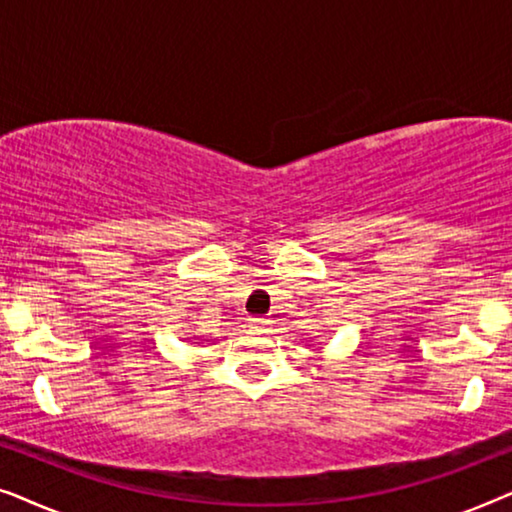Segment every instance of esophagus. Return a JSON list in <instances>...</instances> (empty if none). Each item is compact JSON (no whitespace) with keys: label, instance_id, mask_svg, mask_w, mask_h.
Masks as SVG:
<instances>
[{"label":"esophagus","instance_id":"34e87169","mask_svg":"<svg viewBox=\"0 0 512 512\" xmlns=\"http://www.w3.org/2000/svg\"><path fill=\"white\" fill-rule=\"evenodd\" d=\"M249 328H251V331H256V333H265V331H268V319H261V317L249 319Z\"/></svg>","mask_w":512,"mask_h":512}]
</instances>
